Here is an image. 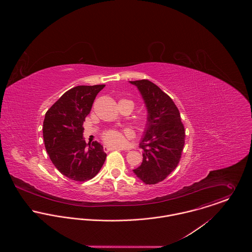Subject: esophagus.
<instances>
[{
    "instance_id": "obj_1",
    "label": "esophagus",
    "mask_w": 252,
    "mask_h": 252,
    "mask_svg": "<svg viewBox=\"0 0 252 252\" xmlns=\"http://www.w3.org/2000/svg\"><path fill=\"white\" fill-rule=\"evenodd\" d=\"M104 150H105L106 152H108V151H112V150H121V149L116 148V147H111V146H105V147H104Z\"/></svg>"
}]
</instances>
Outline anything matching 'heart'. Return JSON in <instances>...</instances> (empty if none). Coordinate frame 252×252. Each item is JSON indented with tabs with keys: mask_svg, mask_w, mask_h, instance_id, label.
Instances as JSON below:
<instances>
[{
	"mask_svg": "<svg viewBox=\"0 0 252 252\" xmlns=\"http://www.w3.org/2000/svg\"><path fill=\"white\" fill-rule=\"evenodd\" d=\"M131 102V101H130ZM133 104V102H131ZM139 123L141 125H144V119H140ZM127 134L123 131L116 130V129H108L102 133V139L104 143L112 147H120L125 144Z\"/></svg>",
	"mask_w": 252,
	"mask_h": 252,
	"instance_id": "1",
	"label": "heart"
}]
</instances>
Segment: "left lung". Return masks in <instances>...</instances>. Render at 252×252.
<instances>
[{
	"mask_svg": "<svg viewBox=\"0 0 252 252\" xmlns=\"http://www.w3.org/2000/svg\"><path fill=\"white\" fill-rule=\"evenodd\" d=\"M140 90L147 108V129L140 147L144 159L133 170L145 184L165 180L179 165L185 143V130L179 108L169 95L153 82L130 81Z\"/></svg>",
	"mask_w": 252,
	"mask_h": 252,
	"instance_id": "1",
	"label": "left lung"
}]
</instances>
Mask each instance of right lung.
<instances>
[{"instance_id":"obj_1","label":"right lung","mask_w":252,"mask_h":252,"mask_svg":"<svg viewBox=\"0 0 252 252\" xmlns=\"http://www.w3.org/2000/svg\"><path fill=\"white\" fill-rule=\"evenodd\" d=\"M105 86H75L65 92L45 113L42 127L45 149L56 169L70 180L93 179L107 158L101 144H87L82 137L83 121Z\"/></svg>"}]
</instances>
